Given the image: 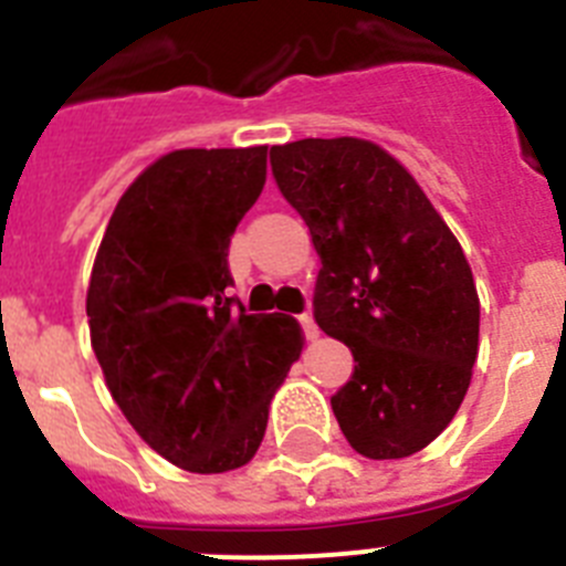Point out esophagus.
Returning a JSON list of instances; mask_svg holds the SVG:
<instances>
[{"label": "esophagus", "mask_w": 566, "mask_h": 566, "mask_svg": "<svg viewBox=\"0 0 566 566\" xmlns=\"http://www.w3.org/2000/svg\"><path fill=\"white\" fill-rule=\"evenodd\" d=\"M300 326H303V334H306V339H317L319 337V328L317 323H314L312 314H300Z\"/></svg>", "instance_id": "esophagus-1"}]
</instances>
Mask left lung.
Masks as SVG:
<instances>
[{
	"label": "left lung",
	"mask_w": 566,
	"mask_h": 566,
	"mask_svg": "<svg viewBox=\"0 0 566 566\" xmlns=\"http://www.w3.org/2000/svg\"><path fill=\"white\" fill-rule=\"evenodd\" d=\"M277 189L319 254L314 319L352 348L332 397L354 451L402 459L457 417L479 352V294L459 240L413 175L363 138L272 147Z\"/></svg>",
	"instance_id": "8db88e82"
}]
</instances>
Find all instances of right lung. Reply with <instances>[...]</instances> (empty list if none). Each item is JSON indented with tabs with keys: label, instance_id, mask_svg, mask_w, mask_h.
Listing matches in <instances>:
<instances>
[{
	"label": "right lung",
	"instance_id": "obj_1",
	"mask_svg": "<svg viewBox=\"0 0 566 566\" xmlns=\"http://www.w3.org/2000/svg\"><path fill=\"white\" fill-rule=\"evenodd\" d=\"M263 184L266 147L164 155L122 195L90 274V343L109 394L189 473H227L258 453L303 348L297 319L227 297L229 243Z\"/></svg>",
	"mask_w": 566,
	"mask_h": 566
}]
</instances>
